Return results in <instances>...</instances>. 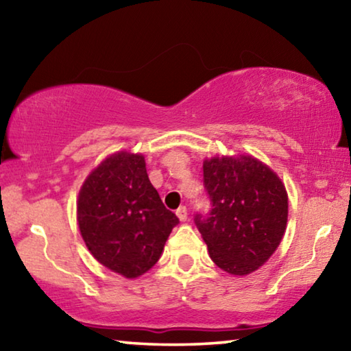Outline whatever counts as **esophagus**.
<instances>
[{
  "label": "esophagus",
  "instance_id": "34e87169",
  "mask_svg": "<svg viewBox=\"0 0 351 351\" xmlns=\"http://www.w3.org/2000/svg\"><path fill=\"white\" fill-rule=\"evenodd\" d=\"M176 217L180 218V221H186L187 219V207L186 206H181L176 209Z\"/></svg>",
  "mask_w": 351,
  "mask_h": 351
}]
</instances>
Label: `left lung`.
<instances>
[{
    "label": "left lung",
    "instance_id": "obj_1",
    "mask_svg": "<svg viewBox=\"0 0 351 351\" xmlns=\"http://www.w3.org/2000/svg\"><path fill=\"white\" fill-rule=\"evenodd\" d=\"M212 209L195 224L213 263L232 276L258 269L274 254L288 221V195L268 165L247 154L206 159Z\"/></svg>",
    "mask_w": 351,
    "mask_h": 351
}]
</instances>
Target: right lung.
Instances as JSON below:
<instances>
[{
    "mask_svg": "<svg viewBox=\"0 0 351 351\" xmlns=\"http://www.w3.org/2000/svg\"><path fill=\"white\" fill-rule=\"evenodd\" d=\"M77 223L93 257L136 278L156 265L180 223L148 180L142 154L117 152L94 169L77 201Z\"/></svg>",
    "mask_w": 351,
    "mask_h": 351,
    "instance_id": "add662e5",
    "label": "right lung"
}]
</instances>
